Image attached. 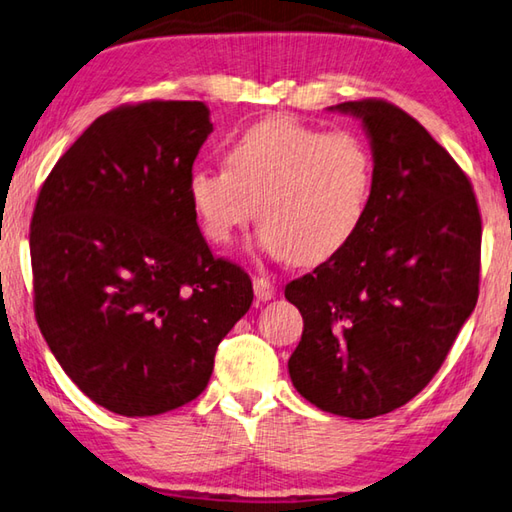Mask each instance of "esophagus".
<instances>
[{"label":"esophagus","instance_id":"1","mask_svg":"<svg viewBox=\"0 0 512 512\" xmlns=\"http://www.w3.org/2000/svg\"><path fill=\"white\" fill-rule=\"evenodd\" d=\"M253 291H255V297L259 302H268L271 297L275 295V286L271 282V277L266 275H259L253 280Z\"/></svg>","mask_w":512,"mask_h":512}]
</instances>
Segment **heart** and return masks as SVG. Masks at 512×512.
<instances>
[{
    "label": "heart",
    "mask_w": 512,
    "mask_h": 512,
    "mask_svg": "<svg viewBox=\"0 0 512 512\" xmlns=\"http://www.w3.org/2000/svg\"><path fill=\"white\" fill-rule=\"evenodd\" d=\"M371 181L362 138L277 116L244 129L228 145L226 167H197L188 199L212 244H230L257 208V246L277 262L315 266L356 237Z\"/></svg>",
    "instance_id": "heart-1"
}]
</instances>
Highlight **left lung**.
<instances>
[{"label": "left lung", "mask_w": 512, "mask_h": 512, "mask_svg": "<svg viewBox=\"0 0 512 512\" xmlns=\"http://www.w3.org/2000/svg\"><path fill=\"white\" fill-rule=\"evenodd\" d=\"M374 159L356 237L286 284L302 313L293 387L324 412L387 414L443 365L479 295L481 217L468 176L427 129L385 100L340 102Z\"/></svg>", "instance_id": "obj_1"}]
</instances>
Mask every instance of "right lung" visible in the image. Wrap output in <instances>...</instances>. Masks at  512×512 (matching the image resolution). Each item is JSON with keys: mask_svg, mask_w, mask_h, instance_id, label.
Segmentation results:
<instances>
[{"mask_svg": "<svg viewBox=\"0 0 512 512\" xmlns=\"http://www.w3.org/2000/svg\"><path fill=\"white\" fill-rule=\"evenodd\" d=\"M210 132L199 100L118 107L62 154L35 203L37 324L80 392L120 416L194 401L253 304L250 277L212 257L188 199Z\"/></svg>", "mask_w": 512, "mask_h": 512, "instance_id": "obj_1", "label": "right lung"}]
</instances>
